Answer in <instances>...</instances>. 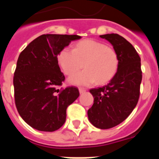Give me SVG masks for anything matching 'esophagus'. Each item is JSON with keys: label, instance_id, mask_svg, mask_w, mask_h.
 <instances>
[{"label": "esophagus", "instance_id": "obj_1", "mask_svg": "<svg viewBox=\"0 0 159 159\" xmlns=\"http://www.w3.org/2000/svg\"><path fill=\"white\" fill-rule=\"evenodd\" d=\"M79 92H80V94H83L84 93V92H86V89H84V88H79Z\"/></svg>", "mask_w": 159, "mask_h": 159}]
</instances>
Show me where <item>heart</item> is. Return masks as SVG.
<instances>
[{
    "label": "heart",
    "mask_w": 159,
    "mask_h": 159,
    "mask_svg": "<svg viewBox=\"0 0 159 159\" xmlns=\"http://www.w3.org/2000/svg\"><path fill=\"white\" fill-rule=\"evenodd\" d=\"M58 62L66 75L75 74L84 67V71L69 79L75 85L88 86L96 81L103 84L116 75L119 67L116 51L101 42L87 40L78 43L75 49L65 47L58 55Z\"/></svg>",
    "instance_id": "b5f03b06"
}]
</instances>
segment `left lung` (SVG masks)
<instances>
[{"mask_svg":"<svg viewBox=\"0 0 159 159\" xmlns=\"http://www.w3.org/2000/svg\"><path fill=\"white\" fill-rule=\"evenodd\" d=\"M99 36L112 44L119 57V67L107 85L90 90L94 103L88 116L95 127L109 129L124 121L137 105L142 82L141 59L131 43L119 34Z\"/></svg>","mask_w":159,"mask_h":159,"instance_id":"1","label":"left lung"}]
</instances>
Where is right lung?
Masks as SVG:
<instances>
[{
    "label": "right lung",
    "mask_w": 159,
    "mask_h": 159,
    "mask_svg": "<svg viewBox=\"0 0 159 159\" xmlns=\"http://www.w3.org/2000/svg\"><path fill=\"white\" fill-rule=\"evenodd\" d=\"M77 35L44 34L20 52L14 72L15 103L25 123L40 131H55L66 120V111L80 95L78 88L59 89L65 80L58 64L60 52Z\"/></svg>",
    "instance_id": "obj_1"
}]
</instances>
